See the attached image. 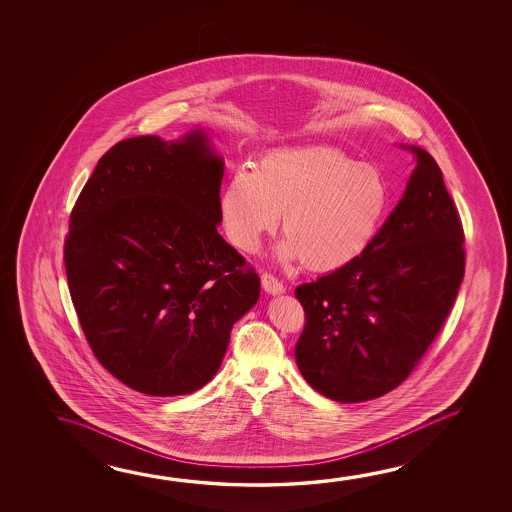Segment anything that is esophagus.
Here are the masks:
<instances>
[{
    "label": "esophagus",
    "instance_id": "34e87169",
    "mask_svg": "<svg viewBox=\"0 0 512 512\" xmlns=\"http://www.w3.org/2000/svg\"><path fill=\"white\" fill-rule=\"evenodd\" d=\"M260 282H262V287H264V291L268 294H282L285 291L284 284L278 280L277 277H273L271 273H264L262 277H260Z\"/></svg>",
    "mask_w": 512,
    "mask_h": 512
}]
</instances>
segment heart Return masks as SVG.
<instances>
[{
    "label": "heart",
    "mask_w": 512,
    "mask_h": 512,
    "mask_svg": "<svg viewBox=\"0 0 512 512\" xmlns=\"http://www.w3.org/2000/svg\"><path fill=\"white\" fill-rule=\"evenodd\" d=\"M391 207L382 169L330 146L268 151L252 171L239 169L219 194V218L241 252L259 248L282 214L280 259L312 271L352 264L375 241Z\"/></svg>",
    "instance_id": "1"
}]
</instances>
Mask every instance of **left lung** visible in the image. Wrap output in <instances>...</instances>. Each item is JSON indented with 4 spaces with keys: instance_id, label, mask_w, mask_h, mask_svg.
Listing matches in <instances>:
<instances>
[{
    "instance_id": "left-lung-1",
    "label": "left lung",
    "mask_w": 512,
    "mask_h": 512,
    "mask_svg": "<svg viewBox=\"0 0 512 512\" xmlns=\"http://www.w3.org/2000/svg\"><path fill=\"white\" fill-rule=\"evenodd\" d=\"M402 200L352 264L298 285L305 327L296 364L330 400L366 402L411 375L464 277V230L443 173L423 148Z\"/></svg>"
}]
</instances>
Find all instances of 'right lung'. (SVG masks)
<instances>
[{
    "label": "right lung",
    "instance_id": "1",
    "mask_svg": "<svg viewBox=\"0 0 512 512\" xmlns=\"http://www.w3.org/2000/svg\"><path fill=\"white\" fill-rule=\"evenodd\" d=\"M225 162L203 130L114 144L76 200L64 262L101 366L150 396L194 393L218 373L260 278L218 234Z\"/></svg>",
    "mask_w": 512,
    "mask_h": 512
}]
</instances>
